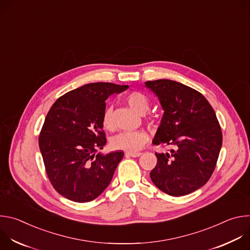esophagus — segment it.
Instances as JSON below:
<instances>
[{
    "label": "esophagus",
    "mask_w": 250,
    "mask_h": 250,
    "mask_svg": "<svg viewBox=\"0 0 250 250\" xmlns=\"http://www.w3.org/2000/svg\"><path fill=\"white\" fill-rule=\"evenodd\" d=\"M141 155V152H127L125 153L126 157H138Z\"/></svg>",
    "instance_id": "obj_1"
}]
</instances>
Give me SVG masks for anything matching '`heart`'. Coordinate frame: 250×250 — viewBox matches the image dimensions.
<instances>
[{"label":"heart","mask_w":250,"mask_h":250,"mask_svg":"<svg viewBox=\"0 0 250 250\" xmlns=\"http://www.w3.org/2000/svg\"><path fill=\"white\" fill-rule=\"evenodd\" d=\"M125 101L131 109L138 114L144 115L150 108V101L146 95L141 92L133 91L126 95ZM103 127L106 130H114V125L111 119V110H105L102 118ZM148 134L145 130L125 131L119 133L111 140V147L115 150H124L127 152H136L146 146L148 141Z\"/></svg>","instance_id":"obj_1"}]
</instances>
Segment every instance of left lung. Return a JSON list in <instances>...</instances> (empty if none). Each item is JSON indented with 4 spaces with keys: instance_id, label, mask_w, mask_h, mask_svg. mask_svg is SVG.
Masks as SVG:
<instances>
[{
    "instance_id": "obj_1",
    "label": "left lung",
    "mask_w": 250,
    "mask_h": 250,
    "mask_svg": "<svg viewBox=\"0 0 250 250\" xmlns=\"http://www.w3.org/2000/svg\"><path fill=\"white\" fill-rule=\"evenodd\" d=\"M146 86L164 110L152 144L174 147L155 153L150 178L170 196L188 195L204 186L216 168L223 144L220 123L208 100L191 87L167 79L147 81Z\"/></svg>"
}]
</instances>
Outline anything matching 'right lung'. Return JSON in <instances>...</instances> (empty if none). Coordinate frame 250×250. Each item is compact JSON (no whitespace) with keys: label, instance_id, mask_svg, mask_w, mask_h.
Wrapping results in <instances>:
<instances>
[{"label":"right lung","instance_id":"right-lung-1","mask_svg":"<svg viewBox=\"0 0 250 250\" xmlns=\"http://www.w3.org/2000/svg\"><path fill=\"white\" fill-rule=\"evenodd\" d=\"M127 88L104 82L87 84L58 98L47 113L40 149L51 185L66 199L93 201L111 183L125 153L96 154L106 142L102 118L108 97Z\"/></svg>","mask_w":250,"mask_h":250}]
</instances>
